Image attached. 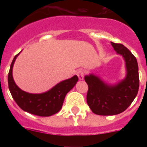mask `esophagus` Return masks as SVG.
Instances as JSON below:
<instances>
[{"instance_id": "esophagus-1", "label": "esophagus", "mask_w": 147, "mask_h": 147, "mask_svg": "<svg viewBox=\"0 0 147 147\" xmlns=\"http://www.w3.org/2000/svg\"><path fill=\"white\" fill-rule=\"evenodd\" d=\"M84 74H85V72H84V71L83 70H79L77 71V76H78V77H79V79H80V80H83V78H84Z\"/></svg>"}]
</instances>
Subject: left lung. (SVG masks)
I'll return each mask as SVG.
<instances>
[{"mask_svg": "<svg viewBox=\"0 0 147 147\" xmlns=\"http://www.w3.org/2000/svg\"><path fill=\"white\" fill-rule=\"evenodd\" d=\"M114 50L125 61L127 75L122 81L109 85L90 74L84 77L88 85L86 102L94 113L112 116L121 113L136 98L139 87V67L136 57L122 44L111 42Z\"/></svg>", "mask_w": 147, "mask_h": 147, "instance_id": "obj_1", "label": "left lung"}]
</instances>
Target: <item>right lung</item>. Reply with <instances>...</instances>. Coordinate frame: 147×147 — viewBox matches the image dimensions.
<instances>
[{
    "instance_id": "add662e5",
    "label": "right lung",
    "mask_w": 147,
    "mask_h": 147,
    "mask_svg": "<svg viewBox=\"0 0 147 147\" xmlns=\"http://www.w3.org/2000/svg\"><path fill=\"white\" fill-rule=\"evenodd\" d=\"M19 54L15 56L8 76V88L15 102L24 111L39 117H49L58 113L62 108L66 94L78 82V76H74L71 79L64 80L45 93L25 92L18 87L12 77L13 64Z\"/></svg>"
}]
</instances>
